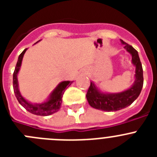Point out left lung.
I'll list each match as a JSON object with an SVG mask.
<instances>
[{
  "mask_svg": "<svg viewBox=\"0 0 157 157\" xmlns=\"http://www.w3.org/2000/svg\"><path fill=\"white\" fill-rule=\"evenodd\" d=\"M121 42L127 52L132 56V63L136 67L135 82L127 90L119 94H104L96 87L93 82H90L86 98L90 105L96 109L105 112H116L125 109L138 98L143 86V69L138 51L123 40H121Z\"/></svg>",
  "mask_w": 157,
  "mask_h": 157,
  "instance_id": "8db88e82",
  "label": "left lung"
}]
</instances>
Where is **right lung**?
Segmentation results:
<instances>
[{"label":"right lung","instance_id":"obj_1","mask_svg":"<svg viewBox=\"0 0 157 157\" xmlns=\"http://www.w3.org/2000/svg\"><path fill=\"white\" fill-rule=\"evenodd\" d=\"M27 48H25L24 50L22 52V53L19 56L18 58V61L16 63V68L14 71L13 73V90L15 95H16V98H17L19 103L25 109H27L29 112L32 113L34 115H37V116H46L52 115L55 112H58L60 109V105L62 104V97L63 95V93L65 91V89L67 88L69 86H71L73 82L70 81H63L60 82L59 85L57 86L53 92L51 94L50 97L48 98V100L44 103L41 104H30V102L25 100L24 98L22 97L20 94V92L19 90V87H18V79H17V75L19 72V69H20V66H21L22 60H23V55H24L25 52L27 51Z\"/></svg>","mask_w":157,"mask_h":157}]
</instances>
